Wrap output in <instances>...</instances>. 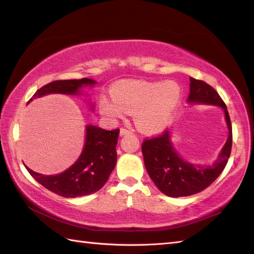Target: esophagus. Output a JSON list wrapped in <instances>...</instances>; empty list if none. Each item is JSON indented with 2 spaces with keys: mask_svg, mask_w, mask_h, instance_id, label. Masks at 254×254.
<instances>
[{
  "mask_svg": "<svg viewBox=\"0 0 254 254\" xmlns=\"http://www.w3.org/2000/svg\"><path fill=\"white\" fill-rule=\"evenodd\" d=\"M130 133H131V131L127 130V128H121V130H120V135H121V136L127 135V134H130Z\"/></svg>",
  "mask_w": 254,
  "mask_h": 254,
  "instance_id": "34e87169",
  "label": "esophagus"
}]
</instances>
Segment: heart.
<instances>
[{
    "label": "heart",
    "mask_w": 254,
    "mask_h": 254,
    "mask_svg": "<svg viewBox=\"0 0 254 254\" xmlns=\"http://www.w3.org/2000/svg\"><path fill=\"white\" fill-rule=\"evenodd\" d=\"M182 102V89L175 81L124 80L103 97L99 108L104 117L118 120L134 112V122L144 133H158L170 126Z\"/></svg>",
    "instance_id": "b5f03b06"
}]
</instances>
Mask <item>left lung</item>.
Returning a JSON list of instances; mask_svg holds the SVG:
<instances>
[{
    "instance_id": "1",
    "label": "left lung",
    "mask_w": 254,
    "mask_h": 254,
    "mask_svg": "<svg viewBox=\"0 0 254 254\" xmlns=\"http://www.w3.org/2000/svg\"><path fill=\"white\" fill-rule=\"evenodd\" d=\"M190 104L219 107L223 110L228 138L212 164L187 162L178 154L172 142L171 131L145 140L142 144L144 165L151 180L163 193L170 197L190 196L205 190L217 180L227 165L232 146V127L229 113L218 92L205 81L190 78Z\"/></svg>"
}]
</instances>
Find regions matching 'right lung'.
Instances as JSON below:
<instances>
[{
	"mask_svg": "<svg viewBox=\"0 0 254 254\" xmlns=\"http://www.w3.org/2000/svg\"><path fill=\"white\" fill-rule=\"evenodd\" d=\"M97 83L90 78L70 79V80L53 81L35 92L27 103L47 94L61 93L68 96H87L83 94L84 88H92ZM93 111V103H89ZM119 128L107 131L87 124L86 137L82 152L72 165L56 175H43L32 171L26 165L28 173L48 190L64 197L74 198L87 196L101 190L117 164V143Z\"/></svg>",
	"mask_w": 254,
	"mask_h": 254,
	"instance_id": "right-lung-1",
	"label": "right lung"
}]
</instances>
